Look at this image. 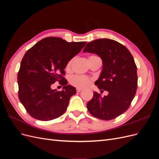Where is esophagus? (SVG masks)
Returning a JSON list of instances; mask_svg holds the SVG:
<instances>
[{
  "label": "esophagus",
  "instance_id": "1",
  "mask_svg": "<svg viewBox=\"0 0 159 159\" xmlns=\"http://www.w3.org/2000/svg\"><path fill=\"white\" fill-rule=\"evenodd\" d=\"M76 90H77V91H78V92H80V91L82 90V89H81V88H77Z\"/></svg>",
  "mask_w": 159,
  "mask_h": 159
}]
</instances>
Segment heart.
<instances>
[{"mask_svg": "<svg viewBox=\"0 0 159 159\" xmlns=\"http://www.w3.org/2000/svg\"><path fill=\"white\" fill-rule=\"evenodd\" d=\"M73 61V59H71L68 61L66 64V68L67 70H69L71 68V66ZM91 80L88 76L83 75H74L70 77V83L71 85L78 88H87L90 85Z\"/></svg>", "mask_w": 159, "mask_h": 159, "instance_id": "1", "label": "heart"}]
</instances>
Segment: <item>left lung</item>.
I'll return each instance as SVG.
<instances>
[{
	"instance_id": "8db88e82",
	"label": "left lung",
	"mask_w": 159,
	"mask_h": 159,
	"mask_svg": "<svg viewBox=\"0 0 159 159\" xmlns=\"http://www.w3.org/2000/svg\"><path fill=\"white\" fill-rule=\"evenodd\" d=\"M84 52L102 59L103 70L95 84L109 92L102 97L95 91L88 110L93 117L106 121L119 117L129 109L137 89V66L132 54L124 45L107 38L88 43Z\"/></svg>"
}]
</instances>
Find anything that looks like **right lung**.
I'll use <instances>...</instances> for the list:
<instances>
[{
	"label": "right lung",
	"instance_id": "1",
	"mask_svg": "<svg viewBox=\"0 0 159 159\" xmlns=\"http://www.w3.org/2000/svg\"><path fill=\"white\" fill-rule=\"evenodd\" d=\"M86 43L48 37L26 52L18 72V98L31 117L46 121L65 113L76 89L67 85L64 69ZM57 81L64 86L61 92L51 89Z\"/></svg>",
	"mask_w": 159,
	"mask_h": 159
}]
</instances>
